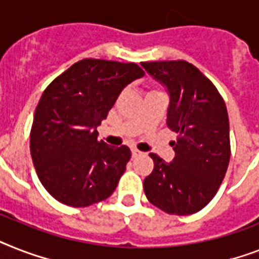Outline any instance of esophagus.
Instances as JSON below:
<instances>
[{
    "label": "esophagus",
    "instance_id": "34e87169",
    "mask_svg": "<svg viewBox=\"0 0 259 259\" xmlns=\"http://www.w3.org/2000/svg\"><path fill=\"white\" fill-rule=\"evenodd\" d=\"M142 153H141L140 150H137V149H132V157L133 158H136V157H138V155H141Z\"/></svg>",
    "mask_w": 259,
    "mask_h": 259
}]
</instances>
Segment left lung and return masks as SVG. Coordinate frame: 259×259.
I'll return each mask as SVG.
<instances>
[{
	"mask_svg": "<svg viewBox=\"0 0 259 259\" xmlns=\"http://www.w3.org/2000/svg\"><path fill=\"white\" fill-rule=\"evenodd\" d=\"M170 96L167 126L177 136L176 157L165 162L150 153L154 169L144 180L149 202L167 214L188 215L217 194L230 161L229 117L213 82L186 61L142 62Z\"/></svg>",
	"mask_w": 259,
	"mask_h": 259,
	"instance_id": "obj_1",
	"label": "left lung"
}]
</instances>
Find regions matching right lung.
Here are the masks:
<instances>
[{
  "label": "right lung",
  "mask_w": 259,
  "mask_h": 259,
  "mask_svg": "<svg viewBox=\"0 0 259 259\" xmlns=\"http://www.w3.org/2000/svg\"><path fill=\"white\" fill-rule=\"evenodd\" d=\"M145 71L134 62L85 58L42 93L30 130V154L44 188L73 207L113 194L132 153L98 141L97 127L126 85Z\"/></svg>",
  "instance_id": "obj_1"
}]
</instances>
